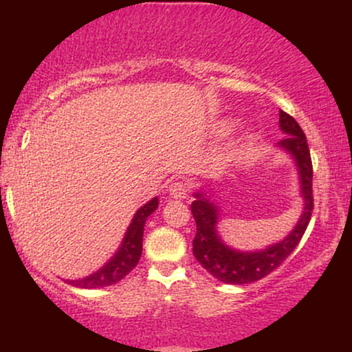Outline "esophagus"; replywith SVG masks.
Listing matches in <instances>:
<instances>
[{
    "label": "esophagus",
    "mask_w": 352,
    "mask_h": 352,
    "mask_svg": "<svg viewBox=\"0 0 352 352\" xmlns=\"http://www.w3.org/2000/svg\"><path fill=\"white\" fill-rule=\"evenodd\" d=\"M168 193H170L172 199L184 200L188 193L187 184H184V182H173L170 187H168Z\"/></svg>",
    "instance_id": "1"
}]
</instances>
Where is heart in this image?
Returning <instances> with one entry per match:
<instances>
[{
  "label": "heart",
  "instance_id": "b5f03b06",
  "mask_svg": "<svg viewBox=\"0 0 352 352\" xmlns=\"http://www.w3.org/2000/svg\"><path fill=\"white\" fill-rule=\"evenodd\" d=\"M233 125H235V122H232V120H225V122L218 125V132H220V134H227V132L232 131Z\"/></svg>",
  "mask_w": 352,
  "mask_h": 352
}]
</instances>
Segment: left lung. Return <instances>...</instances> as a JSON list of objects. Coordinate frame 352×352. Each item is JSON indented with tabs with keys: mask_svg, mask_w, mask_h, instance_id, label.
Wrapping results in <instances>:
<instances>
[{
	"mask_svg": "<svg viewBox=\"0 0 352 352\" xmlns=\"http://www.w3.org/2000/svg\"><path fill=\"white\" fill-rule=\"evenodd\" d=\"M280 129L286 137L276 144L278 148L288 153L296 164L300 177V195L302 212L298 223L281 241L256 252H240L232 248L218 235L217 223L220 220V207L215 199L205 192L193 193L192 215L197 223V235L193 238V254L197 261L217 280L228 285H246L265 278L276 270L305 235L313 212V165L306 135L300 124L292 116L280 111Z\"/></svg>",
	"mask_w": 352,
	"mask_h": 352,
	"instance_id": "8db88e82",
	"label": "left lung"
}]
</instances>
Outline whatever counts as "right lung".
<instances>
[{"label": "right lung", "instance_id": "right-lung-1", "mask_svg": "<svg viewBox=\"0 0 352 352\" xmlns=\"http://www.w3.org/2000/svg\"><path fill=\"white\" fill-rule=\"evenodd\" d=\"M159 207V199L153 197L144 207H140L132 218L131 225L122 238L114 256L107 261L106 265L100 266L98 272L91 273L89 276L79 278V280H66L69 285L78 286V288H102V286L116 285L122 278L127 276L132 270L135 268L142 254V238H144V225L147 217L152 215Z\"/></svg>", "mask_w": 352, "mask_h": 352}]
</instances>
